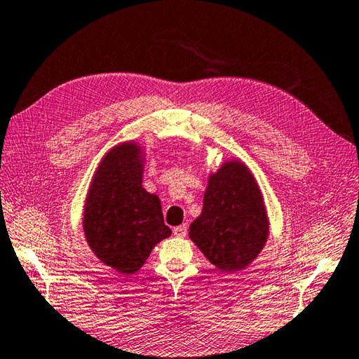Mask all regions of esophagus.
I'll list each match as a JSON object with an SVG mask.
<instances>
[{
  "label": "esophagus",
  "mask_w": 359,
  "mask_h": 359,
  "mask_svg": "<svg viewBox=\"0 0 359 359\" xmlns=\"http://www.w3.org/2000/svg\"><path fill=\"white\" fill-rule=\"evenodd\" d=\"M172 233H174L175 236H180V238L187 236V233H188V227H187V224H182V226H179V227H174Z\"/></svg>",
  "instance_id": "esophagus-1"
}]
</instances>
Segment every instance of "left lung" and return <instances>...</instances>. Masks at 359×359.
Returning <instances> with one entry per match:
<instances>
[{
    "label": "left lung",
    "instance_id": "obj_1",
    "mask_svg": "<svg viewBox=\"0 0 359 359\" xmlns=\"http://www.w3.org/2000/svg\"><path fill=\"white\" fill-rule=\"evenodd\" d=\"M188 235L222 272L248 268L263 250L269 238V217L262 189L244 161L226 160L208 175L202 212Z\"/></svg>",
    "mask_w": 359,
    "mask_h": 359
}]
</instances>
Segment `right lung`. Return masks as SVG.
I'll use <instances>...</instances> for the list:
<instances>
[{
    "instance_id": "1",
    "label": "right lung",
    "mask_w": 359,
    "mask_h": 359,
    "mask_svg": "<svg viewBox=\"0 0 359 359\" xmlns=\"http://www.w3.org/2000/svg\"><path fill=\"white\" fill-rule=\"evenodd\" d=\"M146 156L137 142H123L101 158L83 205L82 227L91 252L111 269L130 276L152 249L171 236L161 203L143 188Z\"/></svg>"
}]
</instances>
